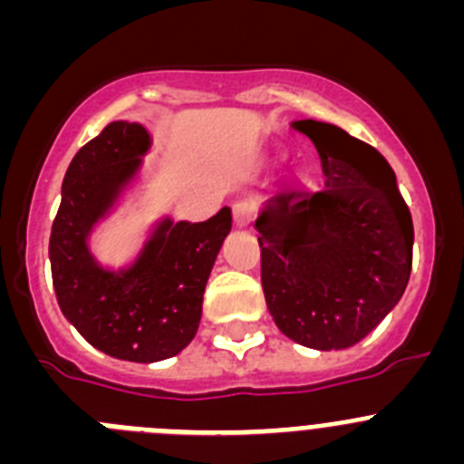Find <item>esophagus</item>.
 Returning a JSON list of instances; mask_svg holds the SVG:
<instances>
[{
	"mask_svg": "<svg viewBox=\"0 0 464 464\" xmlns=\"http://www.w3.org/2000/svg\"><path fill=\"white\" fill-rule=\"evenodd\" d=\"M253 213H256V208L248 202H237L235 207H232V218H235V223L239 225V227H246V225L251 223Z\"/></svg>",
	"mask_w": 464,
	"mask_h": 464,
	"instance_id": "34e87169",
	"label": "esophagus"
}]
</instances>
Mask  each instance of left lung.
<instances>
[{"mask_svg":"<svg viewBox=\"0 0 464 464\" xmlns=\"http://www.w3.org/2000/svg\"><path fill=\"white\" fill-rule=\"evenodd\" d=\"M321 155L323 183L262 204V290L278 330L302 346L339 351L395 309L411 274L413 223L383 155L342 127L295 121Z\"/></svg>","mask_w":464,"mask_h":464,"instance_id":"1","label":"left lung"}]
</instances>
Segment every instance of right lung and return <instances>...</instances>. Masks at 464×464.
<instances>
[{"label": "right lung", "mask_w": 464, "mask_h": 464, "mask_svg": "<svg viewBox=\"0 0 464 464\" xmlns=\"http://www.w3.org/2000/svg\"><path fill=\"white\" fill-rule=\"evenodd\" d=\"M153 139L141 122L116 121L73 155L53 220V285L64 318L102 353L130 362H158L181 353L202 318L208 274L232 229L220 208L204 223L160 218L141 251L121 269L90 251L94 225L130 190Z\"/></svg>", "instance_id": "add662e5"}]
</instances>
